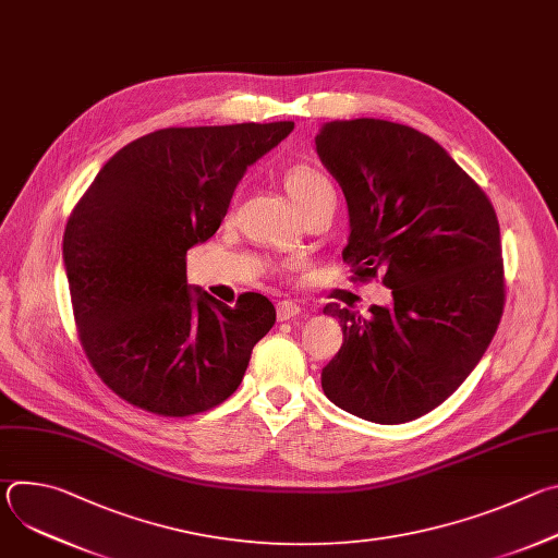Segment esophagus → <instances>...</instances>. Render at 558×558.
<instances>
[{
  "label": "esophagus",
  "mask_w": 558,
  "mask_h": 558,
  "mask_svg": "<svg viewBox=\"0 0 558 558\" xmlns=\"http://www.w3.org/2000/svg\"><path fill=\"white\" fill-rule=\"evenodd\" d=\"M295 315H300V304L293 302V300H282L278 302V320L284 323V320H293Z\"/></svg>",
  "instance_id": "1"
}]
</instances>
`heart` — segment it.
<instances>
[{
    "instance_id": "1",
    "label": "heart",
    "mask_w": 558,
    "mask_h": 558,
    "mask_svg": "<svg viewBox=\"0 0 558 558\" xmlns=\"http://www.w3.org/2000/svg\"><path fill=\"white\" fill-rule=\"evenodd\" d=\"M287 192L298 209L320 201L325 194H336L331 181L308 166H298L287 174Z\"/></svg>"
}]
</instances>
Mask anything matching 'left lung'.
Returning <instances> with one entry per match:
<instances>
[{
  "instance_id": "1",
  "label": "left lung",
  "mask_w": 558,
  "mask_h": 558,
  "mask_svg": "<svg viewBox=\"0 0 558 558\" xmlns=\"http://www.w3.org/2000/svg\"><path fill=\"white\" fill-rule=\"evenodd\" d=\"M315 151L349 207L342 252L353 280L381 274L388 306L338 304L344 342L323 368L342 411L375 424L417 420L484 357L504 313L501 233L493 203L430 136L381 119L325 123Z\"/></svg>"
}]
</instances>
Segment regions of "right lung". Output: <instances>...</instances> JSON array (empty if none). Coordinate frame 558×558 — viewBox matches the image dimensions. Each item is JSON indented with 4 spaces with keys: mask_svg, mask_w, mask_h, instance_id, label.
Masks as SVG:
<instances>
[{
    "mask_svg": "<svg viewBox=\"0 0 558 558\" xmlns=\"http://www.w3.org/2000/svg\"><path fill=\"white\" fill-rule=\"evenodd\" d=\"M293 121L166 128L121 147L72 209L63 267L78 340L121 400L163 417L214 409L243 381L276 323L245 293L227 306L185 274L233 190Z\"/></svg>",
    "mask_w": 558,
    "mask_h": 558,
    "instance_id": "right-lung-1",
    "label": "right lung"
}]
</instances>
